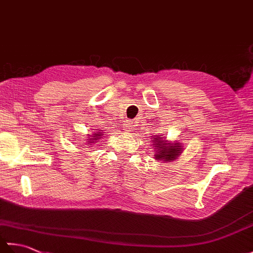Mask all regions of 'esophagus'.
I'll use <instances>...</instances> for the list:
<instances>
[{"label":"esophagus","instance_id":"esophagus-1","mask_svg":"<svg viewBox=\"0 0 253 253\" xmlns=\"http://www.w3.org/2000/svg\"><path fill=\"white\" fill-rule=\"evenodd\" d=\"M124 130H126V131H131V130H133L132 123L129 122V121H126V123L124 124Z\"/></svg>","mask_w":253,"mask_h":253}]
</instances>
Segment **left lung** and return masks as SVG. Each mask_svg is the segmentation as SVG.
I'll return each instance as SVG.
<instances>
[{
  "mask_svg": "<svg viewBox=\"0 0 253 253\" xmlns=\"http://www.w3.org/2000/svg\"><path fill=\"white\" fill-rule=\"evenodd\" d=\"M153 147L157 149V154L154 155V158L157 161H164V162H170L174 161L178 155L181 153L182 146L179 142L166 143L163 137H157L152 138Z\"/></svg>",
  "mask_w": 253,
  "mask_h": 253,
  "instance_id": "left-lung-1",
  "label": "left lung"
}]
</instances>
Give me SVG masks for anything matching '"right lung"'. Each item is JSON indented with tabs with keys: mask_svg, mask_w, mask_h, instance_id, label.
<instances>
[{
	"mask_svg": "<svg viewBox=\"0 0 253 253\" xmlns=\"http://www.w3.org/2000/svg\"><path fill=\"white\" fill-rule=\"evenodd\" d=\"M105 133V132H104ZM102 136H103V132H102V130L101 131H98V132H94L92 136H91V138L90 139H88V143H95V141L96 140H100V139L102 138Z\"/></svg>",
	"mask_w": 253,
	"mask_h": 253,
	"instance_id": "obj_1",
	"label": "right lung"
}]
</instances>
